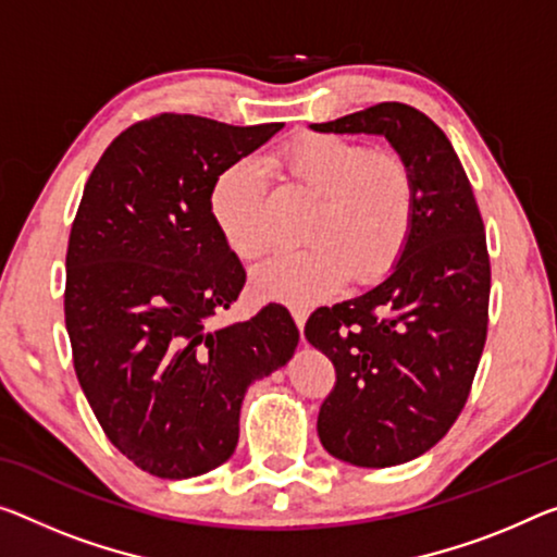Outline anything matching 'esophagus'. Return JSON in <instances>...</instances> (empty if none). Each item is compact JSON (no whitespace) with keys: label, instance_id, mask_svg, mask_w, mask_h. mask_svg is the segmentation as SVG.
I'll return each mask as SVG.
<instances>
[{"label":"esophagus","instance_id":"34e87169","mask_svg":"<svg viewBox=\"0 0 557 557\" xmlns=\"http://www.w3.org/2000/svg\"><path fill=\"white\" fill-rule=\"evenodd\" d=\"M290 315H294L298 331H304L306 319H308V308L306 306H290Z\"/></svg>","mask_w":557,"mask_h":557}]
</instances>
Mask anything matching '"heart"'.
Returning a JSON list of instances; mask_svg holds the SVG:
<instances>
[{
	"label": "heart",
	"mask_w": 557,
	"mask_h": 557,
	"mask_svg": "<svg viewBox=\"0 0 557 557\" xmlns=\"http://www.w3.org/2000/svg\"><path fill=\"white\" fill-rule=\"evenodd\" d=\"M276 166L315 199L304 231L311 246L263 263L253 273L261 296L308 304L346 278L371 284L396 267L416 219V182L404 159L333 134H306L276 153ZM267 203V171L253 159L231 164L213 184V219L242 259H263L276 242Z\"/></svg>",
	"instance_id": "1"
}]
</instances>
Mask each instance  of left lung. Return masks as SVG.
I'll return each mask as SVG.
<instances>
[{
    "instance_id": "obj_1",
    "label": "left lung",
    "mask_w": 557,
    "mask_h": 557,
    "mask_svg": "<svg viewBox=\"0 0 557 557\" xmlns=\"http://www.w3.org/2000/svg\"><path fill=\"white\" fill-rule=\"evenodd\" d=\"M315 132L383 134L416 182V219L391 276L319 308L306 338L336 368L319 410L331 456L361 468L408 463L450 431L487 336L485 226L448 136L423 111L381 101Z\"/></svg>"
}]
</instances>
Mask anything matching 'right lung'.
Returning a JSON list of instances; mask_svg holds the SVG:
<instances>
[{"mask_svg":"<svg viewBox=\"0 0 557 557\" xmlns=\"http://www.w3.org/2000/svg\"><path fill=\"white\" fill-rule=\"evenodd\" d=\"M281 126L164 111L119 134L84 186L64 288L74 371L107 438L151 475L228 460L249 383L296 350L281 304L213 323L246 284L211 213L213 184Z\"/></svg>","mask_w":557,"mask_h":557,"instance_id":"add662e5","label":"right lung"}]
</instances>
